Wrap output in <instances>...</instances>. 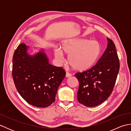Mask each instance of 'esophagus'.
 <instances>
[{"label": "esophagus", "mask_w": 131, "mask_h": 131, "mask_svg": "<svg viewBox=\"0 0 131 131\" xmlns=\"http://www.w3.org/2000/svg\"><path fill=\"white\" fill-rule=\"evenodd\" d=\"M71 76V74L70 73H68V72H66V77L69 78V77H70Z\"/></svg>", "instance_id": "esophagus-1"}]
</instances>
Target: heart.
<instances>
[{"label":"heart","instance_id":"1","mask_svg":"<svg viewBox=\"0 0 131 131\" xmlns=\"http://www.w3.org/2000/svg\"><path fill=\"white\" fill-rule=\"evenodd\" d=\"M61 50L56 49L54 56L60 62H62L64 54L68 55L69 65L74 70L85 71L95 65L101 53V46L97 41L87 39H77L64 42Z\"/></svg>","mask_w":131,"mask_h":131}]
</instances>
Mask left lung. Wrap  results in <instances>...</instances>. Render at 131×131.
<instances>
[{
  "label": "left lung",
  "instance_id": "obj_1",
  "mask_svg": "<svg viewBox=\"0 0 131 131\" xmlns=\"http://www.w3.org/2000/svg\"><path fill=\"white\" fill-rule=\"evenodd\" d=\"M107 39V48L96 65L75 75L79 82L78 100L87 107L96 106L106 100L117 78L120 67L118 56L113 40Z\"/></svg>",
  "mask_w": 131,
  "mask_h": 131
}]
</instances>
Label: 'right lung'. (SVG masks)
<instances>
[{"instance_id": "1", "label": "right lung", "mask_w": 131, "mask_h": 131, "mask_svg": "<svg viewBox=\"0 0 131 131\" xmlns=\"http://www.w3.org/2000/svg\"><path fill=\"white\" fill-rule=\"evenodd\" d=\"M27 49L22 43L14 52V83L19 94L28 104L37 107H47L55 101L57 89L66 72L62 67L49 64L44 53L30 56Z\"/></svg>"}]
</instances>
